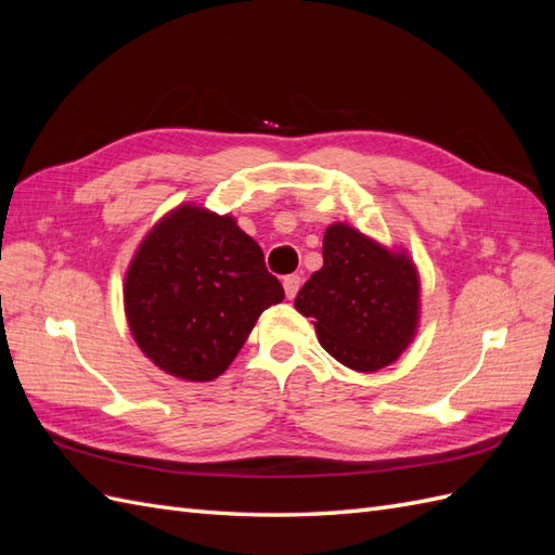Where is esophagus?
I'll list each match as a JSON object with an SVG mask.
<instances>
[{"mask_svg": "<svg viewBox=\"0 0 555 555\" xmlns=\"http://www.w3.org/2000/svg\"><path fill=\"white\" fill-rule=\"evenodd\" d=\"M284 284V294H287V298H294L300 289V275H287L282 280Z\"/></svg>", "mask_w": 555, "mask_h": 555, "instance_id": "1", "label": "esophagus"}]
</instances>
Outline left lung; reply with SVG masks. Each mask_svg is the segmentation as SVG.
I'll return each mask as SVG.
<instances>
[{"mask_svg":"<svg viewBox=\"0 0 555 555\" xmlns=\"http://www.w3.org/2000/svg\"><path fill=\"white\" fill-rule=\"evenodd\" d=\"M324 266L294 306L314 319L319 343L351 371L375 373L410 345L418 319V278L405 255L347 224L324 233Z\"/></svg>","mask_w":555,"mask_h":555,"instance_id":"1","label":"left lung"}]
</instances>
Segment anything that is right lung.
<instances>
[{"mask_svg":"<svg viewBox=\"0 0 555 555\" xmlns=\"http://www.w3.org/2000/svg\"><path fill=\"white\" fill-rule=\"evenodd\" d=\"M284 298L261 247L229 215L180 206L147 233L125 280L133 340L164 373L210 382Z\"/></svg>","mask_w":555,"mask_h":555,"instance_id":"add662e5","label":"right lung"}]
</instances>
